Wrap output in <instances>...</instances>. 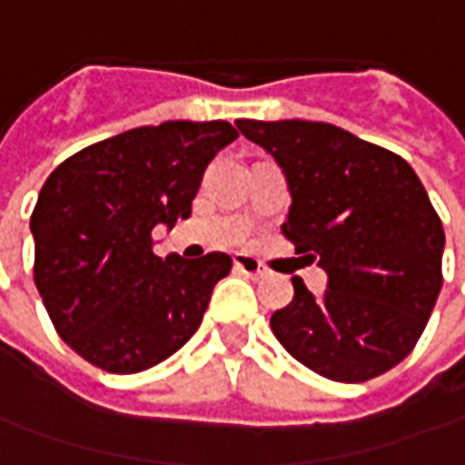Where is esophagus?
I'll list each match as a JSON object with an SVG mask.
<instances>
[{
    "label": "esophagus",
    "mask_w": 465,
    "mask_h": 465,
    "mask_svg": "<svg viewBox=\"0 0 465 465\" xmlns=\"http://www.w3.org/2000/svg\"><path fill=\"white\" fill-rule=\"evenodd\" d=\"M233 267L239 270V272H244L249 278H257V275H262V264L257 262L254 257H249V254H233Z\"/></svg>",
    "instance_id": "obj_1"
}]
</instances>
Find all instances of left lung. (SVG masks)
I'll list each match as a JSON object with an SVG mask.
<instances>
[{"label":"left lung","instance_id":"8db88e82","mask_svg":"<svg viewBox=\"0 0 465 465\" xmlns=\"http://www.w3.org/2000/svg\"><path fill=\"white\" fill-rule=\"evenodd\" d=\"M272 153L291 193L282 233L327 272L313 296L272 313L281 344L319 376L361 383L401 362L442 288L445 233L420 177L401 156L331 123L236 121Z\"/></svg>","mask_w":465,"mask_h":465}]
</instances>
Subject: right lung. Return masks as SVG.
Segmentation results:
<instances>
[{"instance_id":"obj_1","label":"right lung","mask_w":465,"mask_h":465,"mask_svg":"<svg viewBox=\"0 0 465 465\" xmlns=\"http://www.w3.org/2000/svg\"><path fill=\"white\" fill-rule=\"evenodd\" d=\"M236 136L226 121H167L92 143L51 172L30 216L33 272L61 340L84 361L138 373L198 331L232 257L162 260L152 232L193 213L208 162Z\"/></svg>"}]
</instances>
